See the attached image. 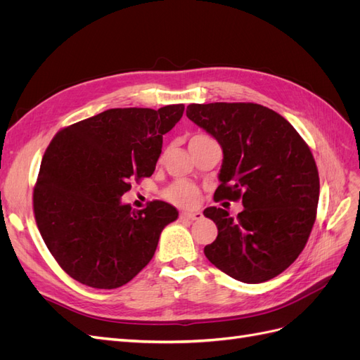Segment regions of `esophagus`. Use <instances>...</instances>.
Instances as JSON below:
<instances>
[{"label": "esophagus", "instance_id": "esophagus-1", "mask_svg": "<svg viewBox=\"0 0 360 360\" xmlns=\"http://www.w3.org/2000/svg\"><path fill=\"white\" fill-rule=\"evenodd\" d=\"M202 217L201 212H181L180 219H188V221H200Z\"/></svg>", "mask_w": 360, "mask_h": 360}]
</instances>
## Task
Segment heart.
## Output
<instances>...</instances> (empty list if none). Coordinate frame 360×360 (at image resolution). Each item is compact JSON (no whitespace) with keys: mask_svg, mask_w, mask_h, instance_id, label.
Segmentation results:
<instances>
[{"mask_svg":"<svg viewBox=\"0 0 360 360\" xmlns=\"http://www.w3.org/2000/svg\"><path fill=\"white\" fill-rule=\"evenodd\" d=\"M210 139L209 136L205 135H193L189 141V146L201 143V141ZM163 197H165L169 202L180 205V207H189L192 205L198 198V189L195 184L184 181V180H179L171 183L169 186L163 191Z\"/></svg>","mask_w":360,"mask_h":360,"instance_id":"heart-1","label":"heart"}]
</instances>
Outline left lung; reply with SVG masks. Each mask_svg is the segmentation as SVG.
<instances>
[{
	"instance_id": "1",
	"label": "left lung",
	"mask_w": 360,
	"mask_h": 360,
	"mask_svg": "<svg viewBox=\"0 0 360 360\" xmlns=\"http://www.w3.org/2000/svg\"><path fill=\"white\" fill-rule=\"evenodd\" d=\"M186 115L222 147L214 200L245 207L236 219L224 209L204 210L217 226L205 257L246 284L278 276L303 250L317 216L320 179L308 144L258 103H192Z\"/></svg>"
}]
</instances>
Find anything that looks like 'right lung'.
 <instances>
[{
  "label": "right lung",
  "instance_id": "add662e5",
  "mask_svg": "<svg viewBox=\"0 0 360 360\" xmlns=\"http://www.w3.org/2000/svg\"><path fill=\"white\" fill-rule=\"evenodd\" d=\"M184 105L114 108L61 129L41 159L32 192L36 224L49 252L84 285L118 288L153 258L176 207L155 200L143 210L122 202L130 179L150 177L163 135Z\"/></svg>",
  "mask_w": 360,
  "mask_h": 360
}]
</instances>
